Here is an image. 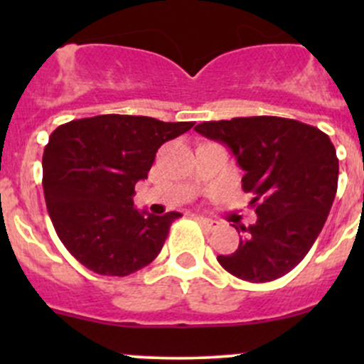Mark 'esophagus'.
Masks as SVG:
<instances>
[{
  "instance_id": "obj_1",
  "label": "esophagus",
  "mask_w": 364,
  "mask_h": 364,
  "mask_svg": "<svg viewBox=\"0 0 364 364\" xmlns=\"http://www.w3.org/2000/svg\"><path fill=\"white\" fill-rule=\"evenodd\" d=\"M197 220H199L200 225L205 227L208 230H215L220 227L218 222H215V220H211V218H205V216H197Z\"/></svg>"
}]
</instances>
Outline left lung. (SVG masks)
I'll list each match as a JSON object with an SVG mask.
<instances>
[{
  "label": "left lung",
  "instance_id": "1",
  "mask_svg": "<svg viewBox=\"0 0 364 364\" xmlns=\"http://www.w3.org/2000/svg\"><path fill=\"white\" fill-rule=\"evenodd\" d=\"M196 132L232 151L257 213L253 225L241 227L237 250L218 255L220 266L252 284L287 274L310 252L335 200L333 142L311 124L277 116L204 121Z\"/></svg>",
  "mask_w": 364,
  "mask_h": 364
}]
</instances>
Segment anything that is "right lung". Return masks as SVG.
Masks as SVG:
<instances>
[{
    "label": "right lung",
    "mask_w": 364,
    "mask_h": 364,
    "mask_svg": "<svg viewBox=\"0 0 364 364\" xmlns=\"http://www.w3.org/2000/svg\"><path fill=\"white\" fill-rule=\"evenodd\" d=\"M192 127L193 121L104 114L50 134L42 159L47 211L61 243L82 266L127 277L155 260L181 213L156 216L135 209V183L148 178L164 142Z\"/></svg>",
    "instance_id": "add662e5"
}]
</instances>
